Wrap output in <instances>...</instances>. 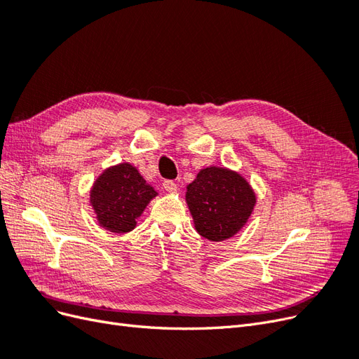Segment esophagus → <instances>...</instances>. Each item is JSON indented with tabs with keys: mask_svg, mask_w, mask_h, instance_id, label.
Here are the masks:
<instances>
[{
	"mask_svg": "<svg viewBox=\"0 0 359 359\" xmlns=\"http://www.w3.org/2000/svg\"><path fill=\"white\" fill-rule=\"evenodd\" d=\"M163 189H165L169 193H173L177 190V184L173 182L172 180H165V181H163Z\"/></svg>",
	"mask_w": 359,
	"mask_h": 359,
	"instance_id": "obj_1",
	"label": "esophagus"
}]
</instances>
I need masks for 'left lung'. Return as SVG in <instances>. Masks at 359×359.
<instances>
[{
    "label": "left lung",
    "mask_w": 359,
    "mask_h": 359,
    "mask_svg": "<svg viewBox=\"0 0 359 359\" xmlns=\"http://www.w3.org/2000/svg\"><path fill=\"white\" fill-rule=\"evenodd\" d=\"M186 201L199 235L223 241L247 223L256 196L240 173L212 166L202 169L189 184Z\"/></svg>",
    "instance_id": "left-lung-1"
}]
</instances>
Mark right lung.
Returning <instances> with one entry per match:
<instances>
[{
    "label": "right lung",
    "instance_id": "right-lung-1",
    "mask_svg": "<svg viewBox=\"0 0 359 359\" xmlns=\"http://www.w3.org/2000/svg\"><path fill=\"white\" fill-rule=\"evenodd\" d=\"M156 194L135 166L121 163L97 178L90 201L102 227L126 233L135 229L136 219Z\"/></svg>",
    "mask_w": 359,
    "mask_h": 359
}]
</instances>
